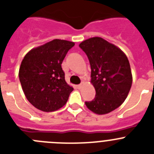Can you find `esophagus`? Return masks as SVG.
<instances>
[{"instance_id":"1","label":"esophagus","mask_w":154,"mask_h":154,"mask_svg":"<svg viewBox=\"0 0 154 154\" xmlns=\"http://www.w3.org/2000/svg\"><path fill=\"white\" fill-rule=\"evenodd\" d=\"M83 85H84V83H81V84H79V85L78 86H77V87H78V88H81V87H83Z\"/></svg>"}]
</instances>
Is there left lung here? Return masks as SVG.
<instances>
[{"label":"left lung","instance_id":"1","mask_svg":"<svg viewBox=\"0 0 154 154\" xmlns=\"http://www.w3.org/2000/svg\"><path fill=\"white\" fill-rule=\"evenodd\" d=\"M79 47L88 57L96 91L94 99L86 101V106L97 114L110 113L124 103L131 90L133 77L128 59L120 48L101 37H91Z\"/></svg>","mask_w":154,"mask_h":154}]
</instances>
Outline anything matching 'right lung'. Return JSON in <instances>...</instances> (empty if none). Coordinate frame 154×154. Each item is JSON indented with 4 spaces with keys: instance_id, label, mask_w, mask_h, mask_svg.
<instances>
[{
    "instance_id": "obj_1",
    "label": "right lung",
    "mask_w": 154,
    "mask_h": 154,
    "mask_svg": "<svg viewBox=\"0 0 154 154\" xmlns=\"http://www.w3.org/2000/svg\"><path fill=\"white\" fill-rule=\"evenodd\" d=\"M74 42L55 39L30 50L19 69L27 100L38 110L52 112L67 103L74 88L65 81L61 63Z\"/></svg>"
}]
</instances>
